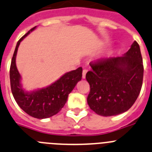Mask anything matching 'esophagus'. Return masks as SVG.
<instances>
[{
	"mask_svg": "<svg viewBox=\"0 0 152 152\" xmlns=\"http://www.w3.org/2000/svg\"><path fill=\"white\" fill-rule=\"evenodd\" d=\"M86 73H87V69H83V79H85L86 78Z\"/></svg>",
	"mask_w": 152,
	"mask_h": 152,
	"instance_id": "obj_1",
	"label": "esophagus"
}]
</instances>
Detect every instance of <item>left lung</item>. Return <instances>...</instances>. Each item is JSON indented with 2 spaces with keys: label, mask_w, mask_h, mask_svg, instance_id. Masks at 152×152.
I'll list each match as a JSON object with an SVG mask.
<instances>
[{
  "label": "left lung",
  "mask_w": 152,
  "mask_h": 152,
  "mask_svg": "<svg viewBox=\"0 0 152 152\" xmlns=\"http://www.w3.org/2000/svg\"><path fill=\"white\" fill-rule=\"evenodd\" d=\"M86 73L90 85L87 102L90 108L104 117L124 113L133 105L142 86V57L135 41L124 56L90 63Z\"/></svg>",
  "instance_id": "1"
}]
</instances>
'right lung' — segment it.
I'll return each mask as SVG.
<instances>
[{"instance_id":"obj_1","label":"right lung","mask_w":152,"mask_h":152,"mask_svg":"<svg viewBox=\"0 0 152 152\" xmlns=\"http://www.w3.org/2000/svg\"><path fill=\"white\" fill-rule=\"evenodd\" d=\"M35 28L36 26L31 28L16 44L10 69V79L12 94L20 108L31 117L45 119L55 115L62 109L67 101L69 94L73 91L78 82L82 79L83 69L79 67L66 73L45 88L32 91H26L23 89L21 76L16 65V57L20 42Z\"/></svg>"}]
</instances>
